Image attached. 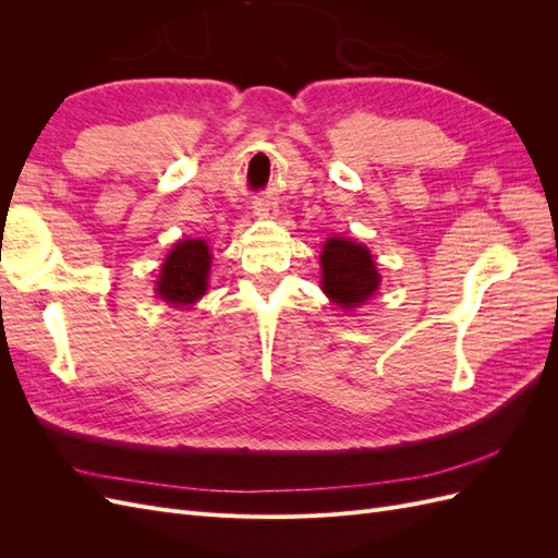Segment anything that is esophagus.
Masks as SVG:
<instances>
[{
  "label": "esophagus",
  "instance_id": "1",
  "mask_svg": "<svg viewBox=\"0 0 558 558\" xmlns=\"http://www.w3.org/2000/svg\"><path fill=\"white\" fill-rule=\"evenodd\" d=\"M253 211H256V214H265V216H269V214L275 216V214H277V202L260 197V199L253 202Z\"/></svg>",
  "mask_w": 558,
  "mask_h": 558
}]
</instances>
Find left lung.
Returning a JSON list of instances; mask_svg holds the SVG:
<instances>
[{
    "label": "left lung",
    "instance_id": "obj_1",
    "mask_svg": "<svg viewBox=\"0 0 558 558\" xmlns=\"http://www.w3.org/2000/svg\"><path fill=\"white\" fill-rule=\"evenodd\" d=\"M324 291L340 307H359L379 286L377 267L363 244L330 238L320 253Z\"/></svg>",
    "mask_w": 558,
    "mask_h": 558
}]
</instances>
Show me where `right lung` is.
<instances>
[{"mask_svg": "<svg viewBox=\"0 0 558 558\" xmlns=\"http://www.w3.org/2000/svg\"><path fill=\"white\" fill-rule=\"evenodd\" d=\"M209 246L205 240L179 242L165 258L158 281V295L170 305H191L207 291Z\"/></svg>", "mask_w": 558, "mask_h": 558, "instance_id": "obj_1", "label": "right lung"}]
</instances>
